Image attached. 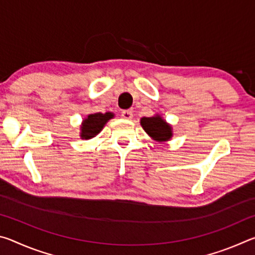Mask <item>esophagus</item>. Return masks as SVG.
I'll return each mask as SVG.
<instances>
[{
  "label": "esophagus",
  "mask_w": 255,
  "mask_h": 255,
  "mask_svg": "<svg viewBox=\"0 0 255 255\" xmlns=\"http://www.w3.org/2000/svg\"><path fill=\"white\" fill-rule=\"evenodd\" d=\"M122 117L124 119H127V120H130L132 118V112L129 111V110H124L122 112Z\"/></svg>",
  "instance_id": "34e87169"
}]
</instances>
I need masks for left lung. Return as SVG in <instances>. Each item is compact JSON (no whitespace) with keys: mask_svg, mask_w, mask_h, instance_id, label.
I'll return each mask as SVG.
<instances>
[{"mask_svg":"<svg viewBox=\"0 0 255 255\" xmlns=\"http://www.w3.org/2000/svg\"><path fill=\"white\" fill-rule=\"evenodd\" d=\"M140 125L144 128V130L157 141H165L169 140L172 137L171 126L165 123L159 116L149 118H141Z\"/></svg>","mask_w":255,"mask_h":255,"instance_id":"8db88e82","label":"left lung"}]
</instances>
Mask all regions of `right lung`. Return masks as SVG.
Segmentation results:
<instances>
[{
    "label": "right lung",
    "instance_id": "1",
    "mask_svg": "<svg viewBox=\"0 0 255 255\" xmlns=\"http://www.w3.org/2000/svg\"><path fill=\"white\" fill-rule=\"evenodd\" d=\"M112 117H114V114H111V112H106V114L97 112V114L89 115L88 118L82 124L81 137L83 139H90V138L98 135L108 120Z\"/></svg>",
    "mask_w": 255,
    "mask_h": 255
}]
</instances>
